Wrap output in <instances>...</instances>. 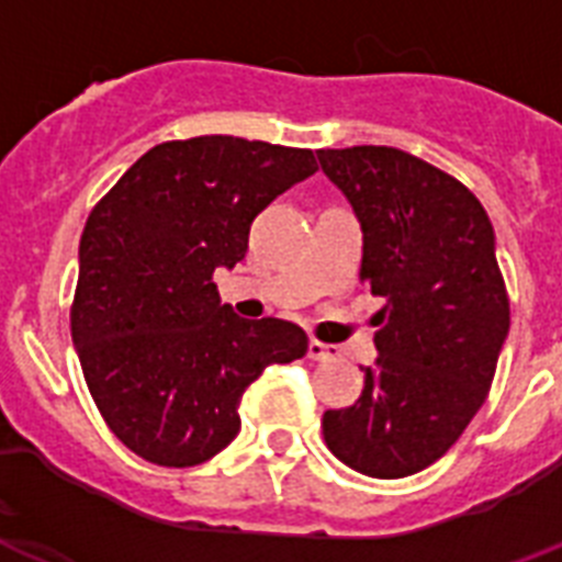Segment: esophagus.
I'll use <instances>...</instances> for the list:
<instances>
[{
    "label": "esophagus",
    "instance_id": "34e87169",
    "mask_svg": "<svg viewBox=\"0 0 562 562\" xmlns=\"http://www.w3.org/2000/svg\"><path fill=\"white\" fill-rule=\"evenodd\" d=\"M308 357H311V360H317V362H328V360H334V357H337V348L325 346V342H319V339H311Z\"/></svg>",
    "mask_w": 562,
    "mask_h": 562
}]
</instances>
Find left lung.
<instances>
[{"label": "left lung", "instance_id": "8db88e82", "mask_svg": "<svg viewBox=\"0 0 562 562\" xmlns=\"http://www.w3.org/2000/svg\"><path fill=\"white\" fill-rule=\"evenodd\" d=\"M362 228L360 277L376 360L348 408L323 414L325 446L366 477L428 469L485 403L508 337L492 220L463 182L385 145L317 150Z\"/></svg>", "mask_w": 562, "mask_h": 562}]
</instances>
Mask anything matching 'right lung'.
<instances>
[{
  "instance_id": "obj_1",
  "label": "right lung",
  "mask_w": 562,
  "mask_h": 562,
  "mask_svg": "<svg viewBox=\"0 0 562 562\" xmlns=\"http://www.w3.org/2000/svg\"><path fill=\"white\" fill-rule=\"evenodd\" d=\"M314 171L305 148L193 136L143 154L88 216L74 348L99 414L148 463L220 454L245 389L308 351L300 325L220 303L214 271L237 266L254 216Z\"/></svg>"
}]
</instances>
